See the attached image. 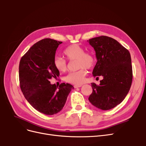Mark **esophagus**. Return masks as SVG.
<instances>
[{
	"instance_id": "esophagus-1",
	"label": "esophagus",
	"mask_w": 146,
	"mask_h": 146,
	"mask_svg": "<svg viewBox=\"0 0 146 146\" xmlns=\"http://www.w3.org/2000/svg\"><path fill=\"white\" fill-rule=\"evenodd\" d=\"M81 86H82V85H74V87L75 88H80V87H81Z\"/></svg>"
}]
</instances>
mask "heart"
Returning a JSON list of instances; mask_svg holds the SVG:
<instances>
[{
	"mask_svg": "<svg viewBox=\"0 0 146 146\" xmlns=\"http://www.w3.org/2000/svg\"><path fill=\"white\" fill-rule=\"evenodd\" d=\"M63 53L68 60L70 61L77 60L78 68H81L78 71L69 73L64 78L65 81L74 85L83 83L87 74L85 68L91 69L94 64V56L90 52H85L84 48L77 44L68 46ZM54 65L60 72H64L68 67L66 60L59 56H56L54 58Z\"/></svg>",
	"mask_w": 146,
	"mask_h": 146,
	"instance_id": "1",
	"label": "heart"
}]
</instances>
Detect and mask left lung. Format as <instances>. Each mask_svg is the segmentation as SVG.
Segmentation results:
<instances>
[{
	"instance_id": "8db88e82",
	"label": "left lung",
	"mask_w": 146,
	"mask_h": 146,
	"mask_svg": "<svg viewBox=\"0 0 146 146\" xmlns=\"http://www.w3.org/2000/svg\"><path fill=\"white\" fill-rule=\"evenodd\" d=\"M98 61L92 71L96 78L102 76L99 85L92 83V92L88 100L102 110H108L121 104L131 85V60L129 51L115 39L101 36L89 39Z\"/></svg>"
}]
</instances>
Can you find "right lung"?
Returning <instances> with one entry per match:
<instances>
[{
    "mask_svg": "<svg viewBox=\"0 0 146 146\" xmlns=\"http://www.w3.org/2000/svg\"><path fill=\"white\" fill-rule=\"evenodd\" d=\"M61 43L50 38L39 41L30 48L19 63L20 87L25 98L35 109L46 115L60 112L74 89L69 83H63L58 87L49 81L60 76L54 59Z\"/></svg>",
    "mask_w": 146,
    "mask_h": 146,
    "instance_id": "add662e5",
    "label": "right lung"
}]
</instances>
